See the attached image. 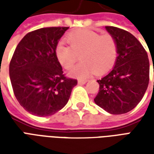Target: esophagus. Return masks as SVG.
<instances>
[{
    "label": "esophagus",
    "mask_w": 154,
    "mask_h": 154,
    "mask_svg": "<svg viewBox=\"0 0 154 154\" xmlns=\"http://www.w3.org/2000/svg\"><path fill=\"white\" fill-rule=\"evenodd\" d=\"M87 80H78V83L81 84V85H84V84L87 82Z\"/></svg>",
    "instance_id": "obj_1"
}]
</instances>
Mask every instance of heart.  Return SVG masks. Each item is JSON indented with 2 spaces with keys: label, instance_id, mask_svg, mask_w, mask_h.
<instances>
[{
  "label": "heart",
  "instance_id": "heart-1",
  "mask_svg": "<svg viewBox=\"0 0 154 154\" xmlns=\"http://www.w3.org/2000/svg\"><path fill=\"white\" fill-rule=\"evenodd\" d=\"M70 46L60 43L55 48V56L65 68L73 67L81 54L82 63L69 72L72 77L87 78L97 72H106L113 67L118 56V44L111 35H101L91 29H80L67 35Z\"/></svg>",
  "mask_w": 154,
  "mask_h": 154
}]
</instances>
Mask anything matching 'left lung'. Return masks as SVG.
Returning a JSON list of instances; mask_svg holds the SVG:
<instances>
[{"instance_id":"8db88e82","label":"left lung","mask_w":154,"mask_h":154,"mask_svg":"<svg viewBox=\"0 0 154 154\" xmlns=\"http://www.w3.org/2000/svg\"><path fill=\"white\" fill-rule=\"evenodd\" d=\"M118 44L115 67L97 80L100 89L94 101L113 115L129 112L142 100L149 82L147 52L137 38L122 29L106 26Z\"/></svg>"}]
</instances>
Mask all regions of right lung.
Listing matches in <instances>:
<instances>
[{
    "mask_svg": "<svg viewBox=\"0 0 154 154\" xmlns=\"http://www.w3.org/2000/svg\"><path fill=\"white\" fill-rule=\"evenodd\" d=\"M69 27H48L29 32L15 48L9 72L20 106L34 116L46 117L63 109L77 81L64 76L55 48Z\"/></svg>",
    "mask_w": 154,
    "mask_h": 154,
    "instance_id": "obj_1",
    "label": "right lung"
}]
</instances>
